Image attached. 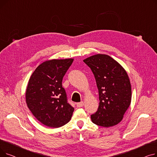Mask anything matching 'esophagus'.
<instances>
[{
	"label": "esophagus",
	"instance_id": "esophagus-1",
	"mask_svg": "<svg viewBox=\"0 0 157 157\" xmlns=\"http://www.w3.org/2000/svg\"><path fill=\"white\" fill-rule=\"evenodd\" d=\"M76 105L78 108H81V107H83L84 105V102H80L76 104Z\"/></svg>",
	"mask_w": 157,
	"mask_h": 157
}]
</instances>
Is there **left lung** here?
Instances as JSON below:
<instances>
[{
  "mask_svg": "<svg viewBox=\"0 0 157 157\" xmlns=\"http://www.w3.org/2000/svg\"><path fill=\"white\" fill-rule=\"evenodd\" d=\"M83 62L94 74L99 95L98 110L91 115L92 122L104 127L118 124L131 103V85L126 71L105 54L91 56Z\"/></svg>",
  "mask_w": 157,
  "mask_h": 157,
  "instance_id": "1",
  "label": "left lung"
}]
</instances>
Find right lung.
I'll return each mask as SVG.
<instances>
[{
    "label": "right lung",
    "instance_id": "right-lung-1",
    "mask_svg": "<svg viewBox=\"0 0 157 157\" xmlns=\"http://www.w3.org/2000/svg\"><path fill=\"white\" fill-rule=\"evenodd\" d=\"M74 59H53L40 64L31 75L26 103L35 118L50 128H59L71 119L74 108L67 101L62 79Z\"/></svg>",
    "mask_w": 157,
    "mask_h": 157
}]
</instances>
